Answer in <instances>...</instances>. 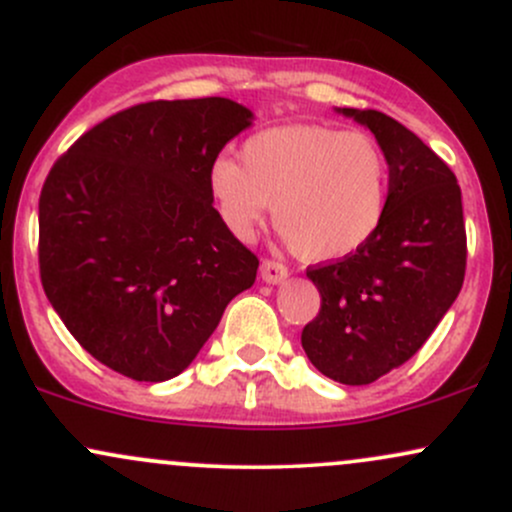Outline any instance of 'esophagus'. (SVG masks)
Returning a JSON list of instances; mask_svg holds the SVG:
<instances>
[{
	"mask_svg": "<svg viewBox=\"0 0 512 512\" xmlns=\"http://www.w3.org/2000/svg\"><path fill=\"white\" fill-rule=\"evenodd\" d=\"M260 272H262V279L267 281V284H281V281L289 276V267L281 262H276V260H262Z\"/></svg>",
	"mask_w": 512,
	"mask_h": 512,
	"instance_id": "esophagus-1",
	"label": "esophagus"
}]
</instances>
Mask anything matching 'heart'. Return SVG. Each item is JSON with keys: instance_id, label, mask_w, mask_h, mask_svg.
I'll use <instances>...</instances> for the list:
<instances>
[{"instance_id": "1", "label": "heart", "mask_w": 512, "mask_h": 512, "mask_svg": "<svg viewBox=\"0 0 512 512\" xmlns=\"http://www.w3.org/2000/svg\"><path fill=\"white\" fill-rule=\"evenodd\" d=\"M209 190L228 231L250 238L269 204L276 231L308 262L342 260L383 226L390 163L363 132L281 125L245 139L240 163L216 158Z\"/></svg>"}]
</instances>
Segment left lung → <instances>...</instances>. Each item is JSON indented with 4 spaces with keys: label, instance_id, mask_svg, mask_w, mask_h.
<instances>
[{
    "label": "left lung",
    "instance_id": "1",
    "mask_svg": "<svg viewBox=\"0 0 512 512\" xmlns=\"http://www.w3.org/2000/svg\"><path fill=\"white\" fill-rule=\"evenodd\" d=\"M375 134L390 163L380 231L337 262L308 267L320 313L303 327L310 363L342 385H370L407 363L455 303L467 269L462 192L443 158L378 110L339 108Z\"/></svg>",
    "mask_w": 512,
    "mask_h": 512
}]
</instances>
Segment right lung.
<instances>
[{"instance_id": "1", "label": "right lung", "mask_w": 512, "mask_h": 512, "mask_svg": "<svg viewBox=\"0 0 512 512\" xmlns=\"http://www.w3.org/2000/svg\"><path fill=\"white\" fill-rule=\"evenodd\" d=\"M250 125V110L228 98L139 103L81 134L45 178V296L115 373L139 383L180 375L255 284L260 260L209 190L216 156Z\"/></svg>"}]
</instances>
